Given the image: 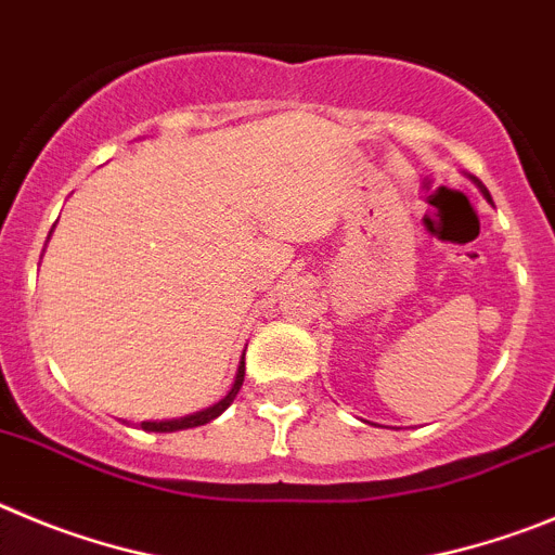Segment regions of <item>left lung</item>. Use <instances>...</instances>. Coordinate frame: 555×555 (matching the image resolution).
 <instances>
[{
    "instance_id": "1",
    "label": "left lung",
    "mask_w": 555,
    "mask_h": 555,
    "mask_svg": "<svg viewBox=\"0 0 555 555\" xmlns=\"http://www.w3.org/2000/svg\"><path fill=\"white\" fill-rule=\"evenodd\" d=\"M470 179H473V182H476V184H478V188H481V193H483V196H487V202H489V204H492V198H489V191H487V188H483V184H481V182H478V179H476V177H470Z\"/></svg>"
}]
</instances>
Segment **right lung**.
<instances>
[{
	"instance_id": "add662e5",
	"label": "right lung",
	"mask_w": 555,
	"mask_h": 555,
	"mask_svg": "<svg viewBox=\"0 0 555 555\" xmlns=\"http://www.w3.org/2000/svg\"><path fill=\"white\" fill-rule=\"evenodd\" d=\"M243 376H246V362H243V359H241V364H237V376H234L232 389H229V392L221 398V401L212 403V406H209V409H202V412H196V414H188V417H177V421H159V423L157 421H143L141 423L143 431H163V434H168V431H182V428H196V426H204V423H209V421H216L218 414H221L223 409H227L229 403L234 401V396L241 392Z\"/></svg>"
}]
</instances>
